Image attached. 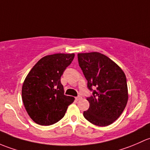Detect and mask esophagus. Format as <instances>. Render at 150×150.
<instances>
[{"mask_svg": "<svg viewBox=\"0 0 150 150\" xmlns=\"http://www.w3.org/2000/svg\"><path fill=\"white\" fill-rule=\"evenodd\" d=\"M75 99H76V101H79V100H81V96H78V97H76V98H75Z\"/></svg>", "mask_w": 150, "mask_h": 150, "instance_id": "esophagus-1", "label": "esophagus"}]
</instances>
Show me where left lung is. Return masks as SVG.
Returning <instances> with one entry per match:
<instances>
[{"label": "left lung", "instance_id": "left-lung-1", "mask_svg": "<svg viewBox=\"0 0 150 150\" xmlns=\"http://www.w3.org/2000/svg\"><path fill=\"white\" fill-rule=\"evenodd\" d=\"M78 61L89 89L96 87L93 95L86 98L89 108L84 117L96 126H109L119 118L127 104L126 75L113 61L100 52L78 53Z\"/></svg>", "mask_w": 150, "mask_h": 150}]
</instances>
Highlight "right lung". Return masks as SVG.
<instances>
[{"instance_id":"add662e5","label":"right lung","mask_w":150,"mask_h":150,"mask_svg":"<svg viewBox=\"0 0 150 150\" xmlns=\"http://www.w3.org/2000/svg\"><path fill=\"white\" fill-rule=\"evenodd\" d=\"M74 53H56L42 58L26 76L21 89L24 108L32 121L50 126L65 115L74 98L64 95L61 77Z\"/></svg>"}]
</instances>
